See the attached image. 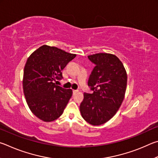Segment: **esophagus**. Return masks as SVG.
Returning a JSON list of instances; mask_svg holds the SVG:
<instances>
[{
    "instance_id": "esophagus-1",
    "label": "esophagus",
    "mask_w": 158,
    "mask_h": 158,
    "mask_svg": "<svg viewBox=\"0 0 158 158\" xmlns=\"http://www.w3.org/2000/svg\"><path fill=\"white\" fill-rule=\"evenodd\" d=\"M73 94H76L78 92V90H73Z\"/></svg>"
}]
</instances>
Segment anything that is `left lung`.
I'll return each mask as SVG.
<instances>
[{
	"label": "left lung",
	"instance_id": "left-lung-1",
	"mask_svg": "<svg viewBox=\"0 0 158 158\" xmlns=\"http://www.w3.org/2000/svg\"><path fill=\"white\" fill-rule=\"evenodd\" d=\"M88 58L96 64L88 81L94 92L84 93L80 110L87 123L100 126L111 119L119 109L128 77L123 63L115 55L101 52Z\"/></svg>",
	"mask_w": 158,
	"mask_h": 158
}]
</instances>
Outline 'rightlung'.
<instances>
[{
    "label": "right lung",
    "mask_w": 158,
    "mask_h": 158,
    "mask_svg": "<svg viewBox=\"0 0 158 158\" xmlns=\"http://www.w3.org/2000/svg\"><path fill=\"white\" fill-rule=\"evenodd\" d=\"M76 56L57 47L43 45L27 58L23 71V93L30 111L41 121L56 120L71 98V89H64L54 82L62 78V71Z\"/></svg>",
    "instance_id": "right-lung-1"
}]
</instances>
